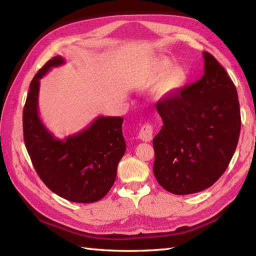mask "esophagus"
<instances>
[{"mask_svg":"<svg viewBox=\"0 0 256 256\" xmlns=\"http://www.w3.org/2000/svg\"><path fill=\"white\" fill-rule=\"evenodd\" d=\"M153 134H154L153 125L150 123H146L140 130L138 138L144 140V142H150L152 138H153Z\"/></svg>","mask_w":256,"mask_h":256,"instance_id":"obj_1","label":"esophagus"}]
</instances>
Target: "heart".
I'll return each mask as SVG.
<instances>
[{"instance_id": "b5f03b06", "label": "heart", "mask_w": 256, "mask_h": 256, "mask_svg": "<svg viewBox=\"0 0 256 256\" xmlns=\"http://www.w3.org/2000/svg\"><path fill=\"white\" fill-rule=\"evenodd\" d=\"M162 78L164 80L160 84V91L165 94L180 89L186 82L187 74L182 67H175V62L170 58L162 57L157 59L152 67L148 82H158Z\"/></svg>"}]
</instances>
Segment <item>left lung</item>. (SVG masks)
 Here are the masks:
<instances>
[{
	"label": "left lung",
	"instance_id": "left-lung-1",
	"mask_svg": "<svg viewBox=\"0 0 256 256\" xmlns=\"http://www.w3.org/2000/svg\"><path fill=\"white\" fill-rule=\"evenodd\" d=\"M204 74L157 102L162 118L153 140L156 180L175 194L211 187L229 166L241 130L236 88L224 68L204 52Z\"/></svg>",
	"mask_w": 256,
	"mask_h": 256
}]
</instances>
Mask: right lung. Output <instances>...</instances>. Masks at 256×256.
Returning <instances> with one entry per match:
<instances>
[{
  "label": "right lung",
  "mask_w": 256,
  "mask_h": 256,
  "mask_svg": "<svg viewBox=\"0 0 256 256\" xmlns=\"http://www.w3.org/2000/svg\"><path fill=\"white\" fill-rule=\"evenodd\" d=\"M64 64L62 57H54L32 80L23 111L24 142L37 175L52 192L72 202H96L113 186L125 153L123 118L98 116L77 134L54 136L38 116L40 79Z\"/></svg>",
  "instance_id": "right-lung-1"
}]
</instances>
